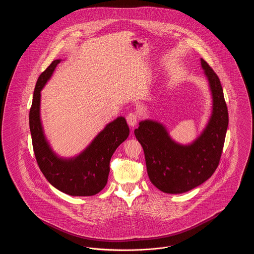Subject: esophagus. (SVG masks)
<instances>
[{
	"label": "esophagus",
	"mask_w": 254,
	"mask_h": 254,
	"mask_svg": "<svg viewBox=\"0 0 254 254\" xmlns=\"http://www.w3.org/2000/svg\"><path fill=\"white\" fill-rule=\"evenodd\" d=\"M127 124L129 125V127H135L136 124H137V122H138V116H137V114L134 113V112L129 113V114L127 116Z\"/></svg>",
	"instance_id": "esophagus-1"
}]
</instances>
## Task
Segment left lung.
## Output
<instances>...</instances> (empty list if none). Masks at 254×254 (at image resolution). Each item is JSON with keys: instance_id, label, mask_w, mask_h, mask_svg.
<instances>
[{"instance_id": "obj_1", "label": "left lung", "mask_w": 254, "mask_h": 254, "mask_svg": "<svg viewBox=\"0 0 254 254\" xmlns=\"http://www.w3.org/2000/svg\"><path fill=\"white\" fill-rule=\"evenodd\" d=\"M201 66L211 96V110L201 133L192 142L173 140L161 122L145 119L134 134L143 146L150 182L165 193L190 191L211 177L225 143L229 113L217 75L201 58Z\"/></svg>"}]
</instances>
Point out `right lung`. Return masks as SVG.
<instances>
[{"instance_id":"right-lung-1","label":"right lung","mask_w":254,"mask_h":254,"mask_svg":"<svg viewBox=\"0 0 254 254\" xmlns=\"http://www.w3.org/2000/svg\"><path fill=\"white\" fill-rule=\"evenodd\" d=\"M61 61H53L37 81L29 111L33 149L39 168L55 189L71 196H91L106 187L111 156L128 137L129 127L126 118L119 116L109 123L79 154L63 157L56 153L46 136L42 123L41 91Z\"/></svg>"}]
</instances>
